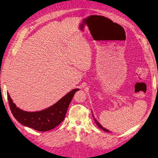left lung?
<instances>
[{
    "mask_svg": "<svg viewBox=\"0 0 158 158\" xmlns=\"http://www.w3.org/2000/svg\"><path fill=\"white\" fill-rule=\"evenodd\" d=\"M93 115V114H92ZM93 116V118H94V121H95V122H96V125L99 127H100V129H102V130H103V131H107V132H109V130H106V128H104L100 123H99V122H98V120H96V119L95 118V117H94V115H93L92 116Z\"/></svg>",
    "mask_w": 158,
    "mask_h": 158,
    "instance_id": "obj_1",
    "label": "left lung"
}]
</instances>
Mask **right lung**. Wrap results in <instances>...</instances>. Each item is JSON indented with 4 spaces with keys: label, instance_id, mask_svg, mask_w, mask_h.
I'll list each match as a JSON object with an SVG mask.
<instances>
[{
    "label": "right lung",
    "instance_id": "1",
    "mask_svg": "<svg viewBox=\"0 0 158 158\" xmlns=\"http://www.w3.org/2000/svg\"><path fill=\"white\" fill-rule=\"evenodd\" d=\"M75 89L68 92L53 106L37 112H27L17 107L7 93L11 113L22 125L39 131H47L54 129L64 120L69 105L76 92Z\"/></svg>",
    "mask_w": 158,
    "mask_h": 158
}]
</instances>
